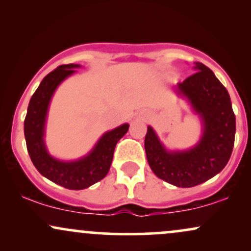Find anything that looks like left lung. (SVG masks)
Returning <instances> with one entry per match:
<instances>
[{
    "mask_svg": "<svg viewBox=\"0 0 251 251\" xmlns=\"http://www.w3.org/2000/svg\"><path fill=\"white\" fill-rule=\"evenodd\" d=\"M195 74L178 82L176 93L188 100L200 118L201 134L192 148L169 150L151 126L145 137L150 168L178 188H192L220 174L234 148L236 118L226 88L210 68L195 62Z\"/></svg>",
    "mask_w": 251,
    "mask_h": 251,
    "instance_id": "8db88e82",
    "label": "left lung"
}]
</instances>
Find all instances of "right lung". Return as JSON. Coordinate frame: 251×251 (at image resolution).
Returning <instances> with one entry per match:
<instances>
[{"label": "right lung", "mask_w": 251, "mask_h": 251, "mask_svg": "<svg viewBox=\"0 0 251 251\" xmlns=\"http://www.w3.org/2000/svg\"><path fill=\"white\" fill-rule=\"evenodd\" d=\"M80 65H62L50 72L37 87L28 105L25 138L29 157L43 177L70 190L87 189L108 174L117 143L128 131V124L105 132L87 154L75 160H60L48 152L45 142L46 122L50 100L63 80L75 73Z\"/></svg>", "instance_id": "obj_1"}]
</instances>
